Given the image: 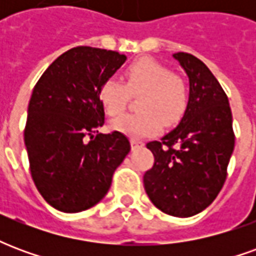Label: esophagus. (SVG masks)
Here are the masks:
<instances>
[{
	"instance_id": "1",
	"label": "esophagus",
	"mask_w": 256,
	"mask_h": 256,
	"mask_svg": "<svg viewBox=\"0 0 256 256\" xmlns=\"http://www.w3.org/2000/svg\"><path fill=\"white\" fill-rule=\"evenodd\" d=\"M130 144H132V148L133 150H137V148H141L142 146V142L141 141H138V140H136V138H132L130 140Z\"/></svg>"
}]
</instances>
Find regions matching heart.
Instances as JSON below:
<instances>
[{
	"instance_id": "obj_1",
	"label": "heart",
	"mask_w": 256,
	"mask_h": 256,
	"mask_svg": "<svg viewBox=\"0 0 256 256\" xmlns=\"http://www.w3.org/2000/svg\"><path fill=\"white\" fill-rule=\"evenodd\" d=\"M124 84L116 78L104 79L98 97L110 116L120 115L130 96H139L137 114H128L112 122V128L132 137L159 133L166 126H176L188 111V88L181 76L154 58H138L124 70Z\"/></svg>"
}]
</instances>
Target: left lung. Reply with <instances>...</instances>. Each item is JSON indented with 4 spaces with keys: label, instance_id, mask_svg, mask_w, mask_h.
<instances>
[{
    "label": "left lung",
    "instance_id": "left-lung-1",
    "mask_svg": "<svg viewBox=\"0 0 256 256\" xmlns=\"http://www.w3.org/2000/svg\"><path fill=\"white\" fill-rule=\"evenodd\" d=\"M172 56L189 76V106L176 130L146 144L155 163L144 186L160 211L185 218L208 207L224 186L234 132L228 96L208 67L190 53Z\"/></svg>",
    "mask_w": 256,
    "mask_h": 256
}]
</instances>
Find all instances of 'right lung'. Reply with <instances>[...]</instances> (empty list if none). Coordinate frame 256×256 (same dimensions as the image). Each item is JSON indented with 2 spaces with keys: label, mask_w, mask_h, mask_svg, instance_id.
Instances as JSON below:
<instances>
[{
  "label": "right lung",
  "mask_w": 256,
  "mask_h": 256,
  "mask_svg": "<svg viewBox=\"0 0 256 256\" xmlns=\"http://www.w3.org/2000/svg\"><path fill=\"white\" fill-rule=\"evenodd\" d=\"M124 62L126 56L115 50L72 48L34 86L24 144L38 192L58 211L79 212L98 203L130 152L124 134L96 132L106 115L101 82Z\"/></svg>",
  "instance_id": "obj_1"
}]
</instances>
